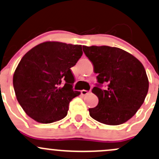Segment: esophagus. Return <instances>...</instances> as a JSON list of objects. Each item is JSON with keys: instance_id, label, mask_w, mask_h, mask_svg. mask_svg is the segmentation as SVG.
Returning a JSON list of instances; mask_svg holds the SVG:
<instances>
[{"instance_id": "34e87169", "label": "esophagus", "mask_w": 159, "mask_h": 159, "mask_svg": "<svg viewBox=\"0 0 159 159\" xmlns=\"http://www.w3.org/2000/svg\"><path fill=\"white\" fill-rule=\"evenodd\" d=\"M89 93H90V91H86V90H82V91H81V93L83 95V96H85V95L88 94Z\"/></svg>"}]
</instances>
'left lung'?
<instances>
[{
  "label": "left lung",
  "instance_id": "8db88e82",
  "mask_svg": "<svg viewBox=\"0 0 159 159\" xmlns=\"http://www.w3.org/2000/svg\"><path fill=\"white\" fill-rule=\"evenodd\" d=\"M85 56L93 63L98 84L92 89L99 102L89 108L97 121L116 126L133 117L145 101L148 79L144 66L127 52L110 46H83ZM108 84L106 89L101 85Z\"/></svg>",
  "mask_w": 159,
  "mask_h": 159
}]
</instances>
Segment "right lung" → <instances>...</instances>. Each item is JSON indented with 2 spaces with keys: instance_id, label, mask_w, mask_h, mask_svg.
<instances>
[{
  "instance_id": "right-lung-1",
  "label": "right lung",
  "mask_w": 159,
  "mask_h": 159,
  "mask_svg": "<svg viewBox=\"0 0 159 159\" xmlns=\"http://www.w3.org/2000/svg\"><path fill=\"white\" fill-rule=\"evenodd\" d=\"M82 54L81 45L45 42L23 56L13 84L16 99L30 117L40 123L66 117L70 101L80 94L73 90L71 68Z\"/></svg>"
}]
</instances>
